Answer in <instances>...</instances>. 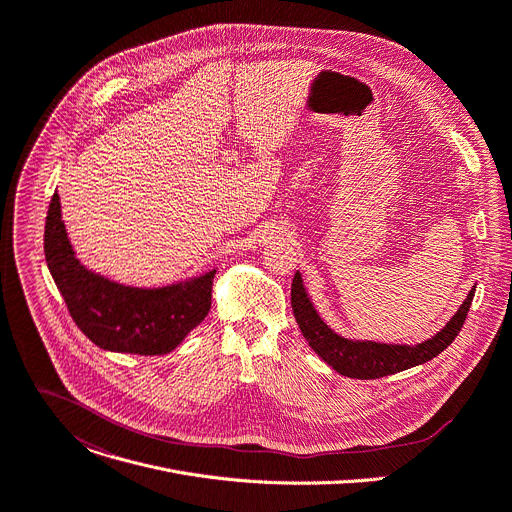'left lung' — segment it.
Wrapping results in <instances>:
<instances>
[{
    "mask_svg": "<svg viewBox=\"0 0 512 512\" xmlns=\"http://www.w3.org/2000/svg\"><path fill=\"white\" fill-rule=\"evenodd\" d=\"M476 288L470 290L468 298L463 300L459 310L445 327L429 341L421 345H386V343H371V341H349L333 333L327 324L316 314L304 286L300 273L294 275L292 282V308L298 327L306 337L308 345L327 361L335 371L347 378L357 380H376L384 376H392L396 371H404L408 367L421 365L437 357L445 351L461 331L466 322L468 310L472 306Z\"/></svg>",
    "mask_w": 512,
    "mask_h": 512,
    "instance_id": "obj_1",
    "label": "left lung"
}]
</instances>
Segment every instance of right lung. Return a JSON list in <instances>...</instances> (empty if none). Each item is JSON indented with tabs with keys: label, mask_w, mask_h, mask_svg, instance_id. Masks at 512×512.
<instances>
[{
	"label": "right lung",
	"mask_w": 512,
	"mask_h": 512,
	"mask_svg": "<svg viewBox=\"0 0 512 512\" xmlns=\"http://www.w3.org/2000/svg\"><path fill=\"white\" fill-rule=\"evenodd\" d=\"M44 255L79 331L108 351L169 353L198 327L212 306L216 271L185 284L143 290L114 284L85 269L69 245L59 194L53 196L46 214Z\"/></svg>",
	"instance_id": "1"
}]
</instances>
